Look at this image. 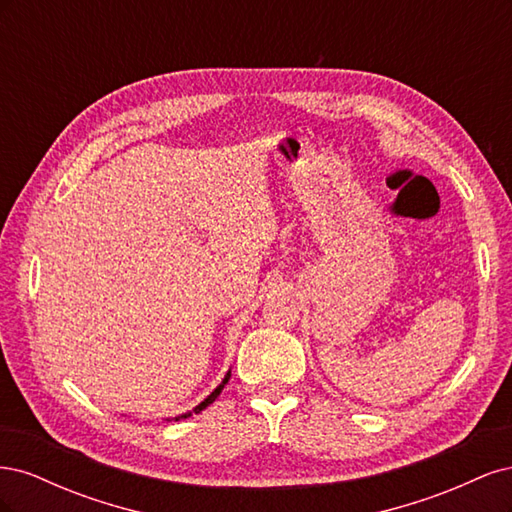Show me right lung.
I'll list each match as a JSON object with an SVG mask.
<instances>
[{
  "label": "right lung",
  "mask_w": 512,
  "mask_h": 512,
  "mask_svg": "<svg viewBox=\"0 0 512 512\" xmlns=\"http://www.w3.org/2000/svg\"><path fill=\"white\" fill-rule=\"evenodd\" d=\"M228 380H230V369H228V374L224 376V380H222L218 386H215L213 393H211V395H207L203 401H200V404H198L194 410H190V412H183V414H179V416H175V418H164V421H181V418H188V416H192V414L203 412V410H205L209 404H213V401L218 399V395L222 393V389H224V386L228 384Z\"/></svg>",
  "instance_id": "right-lung-1"
}]
</instances>
